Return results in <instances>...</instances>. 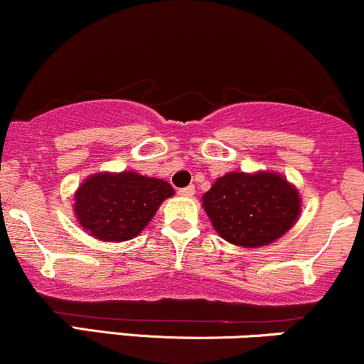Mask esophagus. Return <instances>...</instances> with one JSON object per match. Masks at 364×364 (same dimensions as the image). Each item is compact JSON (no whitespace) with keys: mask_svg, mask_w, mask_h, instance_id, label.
Here are the masks:
<instances>
[{"mask_svg":"<svg viewBox=\"0 0 364 364\" xmlns=\"http://www.w3.org/2000/svg\"><path fill=\"white\" fill-rule=\"evenodd\" d=\"M179 195L181 196H193L195 195V186H185V188H179Z\"/></svg>","mask_w":364,"mask_h":364,"instance_id":"esophagus-1","label":"esophagus"}]
</instances>
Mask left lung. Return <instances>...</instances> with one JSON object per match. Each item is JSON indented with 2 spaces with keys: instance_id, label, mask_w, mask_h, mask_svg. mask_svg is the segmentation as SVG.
Returning <instances> with one entry per match:
<instances>
[{
  "instance_id": "left-lung-1",
  "label": "left lung",
  "mask_w": 364,
  "mask_h": 364,
  "mask_svg": "<svg viewBox=\"0 0 364 364\" xmlns=\"http://www.w3.org/2000/svg\"><path fill=\"white\" fill-rule=\"evenodd\" d=\"M203 208L215 231L229 243L265 246L298 220V191L274 173H229L203 195Z\"/></svg>"
}]
</instances>
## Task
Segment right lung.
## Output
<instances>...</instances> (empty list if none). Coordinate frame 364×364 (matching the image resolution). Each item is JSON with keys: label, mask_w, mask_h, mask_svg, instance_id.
Returning a JSON list of instances; mask_svg holds the SVG:
<instances>
[{"label": "right lung", "mask_w": 364, "mask_h": 364, "mask_svg": "<svg viewBox=\"0 0 364 364\" xmlns=\"http://www.w3.org/2000/svg\"><path fill=\"white\" fill-rule=\"evenodd\" d=\"M174 195L168 181L136 173L95 174L78 188L75 214L97 240L127 241L150 223L159 205Z\"/></svg>", "instance_id": "obj_1"}]
</instances>
